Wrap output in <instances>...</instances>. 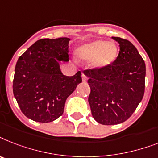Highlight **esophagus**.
I'll list each match as a JSON object with an SVG mask.
<instances>
[{"mask_svg":"<svg viewBox=\"0 0 158 158\" xmlns=\"http://www.w3.org/2000/svg\"><path fill=\"white\" fill-rule=\"evenodd\" d=\"M81 77H82V81H86L87 79H88V77H87V76L85 75V73H82V75H81Z\"/></svg>","mask_w":158,"mask_h":158,"instance_id":"1","label":"esophagus"}]
</instances>
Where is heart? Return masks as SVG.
Here are the masks:
<instances>
[{
    "instance_id": "1",
    "label": "heart",
    "mask_w": 158,
    "mask_h": 158,
    "mask_svg": "<svg viewBox=\"0 0 158 158\" xmlns=\"http://www.w3.org/2000/svg\"><path fill=\"white\" fill-rule=\"evenodd\" d=\"M118 49L113 42H106L96 40L84 44L76 51L79 60L89 62L92 60V66L95 69H104L111 65L117 56Z\"/></svg>"
}]
</instances>
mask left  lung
I'll use <instances>...</instances> for the list:
<instances>
[{
	"mask_svg": "<svg viewBox=\"0 0 158 158\" xmlns=\"http://www.w3.org/2000/svg\"><path fill=\"white\" fill-rule=\"evenodd\" d=\"M118 56L104 69H87L90 94L88 98L92 116L102 125H117L127 121L144 94L146 68L143 58L131 41L121 37Z\"/></svg>",
	"mask_w": 158,
	"mask_h": 158,
	"instance_id": "left-lung-1",
	"label": "left lung"
}]
</instances>
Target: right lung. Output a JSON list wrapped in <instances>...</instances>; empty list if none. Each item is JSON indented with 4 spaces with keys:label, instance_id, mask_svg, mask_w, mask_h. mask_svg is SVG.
I'll return each instance as SVG.
<instances>
[{
    "label": "right lung",
    "instance_id": "add662e5",
    "mask_svg": "<svg viewBox=\"0 0 158 158\" xmlns=\"http://www.w3.org/2000/svg\"><path fill=\"white\" fill-rule=\"evenodd\" d=\"M70 39H41L23 54L15 66L13 92L22 113L35 122L47 123L64 113L67 98L82 81L78 71L64 76L59 62L69 61Z\"/></svg>",
    "mask_w": 158,
    "mask_h": 158
}]
</instances>
